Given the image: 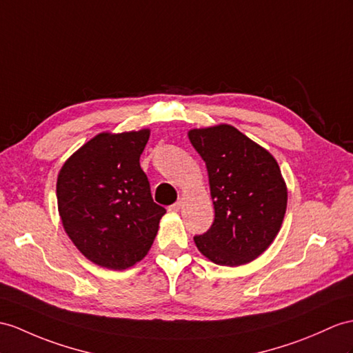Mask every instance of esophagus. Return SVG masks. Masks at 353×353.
Segmentation results:
<instances>
[{"label":"esophagus","mask_w":353,"mask_h":353,"mask_svg":"<svg viewBox=\"0 0 353 353\" xmlns=\"http://www.w3.org/2000/svg\"><path fill=\"white\" fill-rule=\"evenodd\" d=\"M179 210H181V201H178V202H175L174 205H170L169 208H168V211H170V212H178Z\"/></svg>","instance_id":"esophagus-1"}]
</instances>
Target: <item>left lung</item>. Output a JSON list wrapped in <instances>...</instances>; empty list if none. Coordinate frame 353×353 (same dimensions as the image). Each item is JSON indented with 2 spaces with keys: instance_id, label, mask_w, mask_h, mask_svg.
<instances>
[{
  "instance_id": "1",
  "label": "left lung",
  "mask_w": 353,
  "mask_h": 353,
  "mask_svg": "<svg viewBox=\"0 0 353 353\" xmlns=\"http://www.w3.org/2000/svg\"><path fill=\"white\" fill-rule=\"evenodd\" d=\"M188 139L206 165L216 211L208 232L194 236L197 250L225 266L254 261L286 214L288 187L277 160L229 124L193 128Z\"/></svg>"
}]
</instances>
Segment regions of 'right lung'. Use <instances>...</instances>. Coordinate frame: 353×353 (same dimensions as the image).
<instances>
[{
	"mask_svg": "<svg viewBox=\"0 0 353 353\" xmlns=\"http://www.w3.org/2000/svg\"><path fill=\"white\" fill-rule=\"evenodd\" d=\"M150 128L103 132L65 160L57 179L58 212L68 238L108 270L142 261L166 210L152 201L141 154Z\"/></svg>",
	"mask_w": 353,
	"mask_h": 353,
	"instance_id": "add662e5",
	"label": "right lung"
}]
</instances>
